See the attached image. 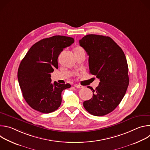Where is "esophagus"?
<instances>
[{
	"label": "esophagus",
	"mask_w": 150,
	"mask_h": 150,
	"mask_svg": "<svg viewBox=\"0 0 150 150\" xmlns=\"http://www.w3.org/2000/svg\"><path fill=\"white\" fill-rule=\"evenodd\" d=\"M74 87L76 88H83V86H82L81 85H78V84H75Z\"/></svg>",
	"instance_id": "esophagus-1"
}]
</instances>
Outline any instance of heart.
Returning <instances> with one entry per match:
<instances>
[{
	"label": "heart",
	"mask_w": 150,
	"mask_h": 150,
	"mask_svg": "<svg viewBox=\"0 0 150 150\" xmlns=\"http://www.w3.org/2000/svg\"><path fill=\"white\" fill-rule=\"evenodd\" d=\"M83 50V49L81 47H76L75 49H74V52H79V51H82Z\"/></svg>",
	"instance_id": "1"
}]
</instances>
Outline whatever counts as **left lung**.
Masks as SVG:
<instances>
[{"label":"left lung","instance_id":"left-lung-1","mask_svg":"<svg viewBox=\"0 0 150 150\" xmlns=\"http://www.w3.org/2000/svg\"><path fill=\"white\" fill-rule=\"evenodd\" d=\"M79 45L89 56L90 73L100 79L93 97L83 103L90 114L101 116L114 110L123 99L129 85L128 66L122 49L109 37L88 34Z\"/></svg>","mask_w":150,"mask_h":150}]
</instances>
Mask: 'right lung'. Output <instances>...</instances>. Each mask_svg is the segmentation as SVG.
Wrapping results in <instances>:
<instances>
[{"label": "right lung", "mask_w": 150, "mask_h": 150, "mask_svg": "<svg viewBox=\"0 0 150 150\" xmlns=\"http://www.w3.org/2000/svg\"><path fill=\"white\" fill-rule=\"evenodd\" d=\"M74 42L72 37L54 35L35 43L21 61L18 79L23 96L33 109L43 113L56 110L62 103V92L69 83H52L50 74L58 68L57 58L64 48Z\"/></svg>", "instance_id": "1"}]
</instances>
